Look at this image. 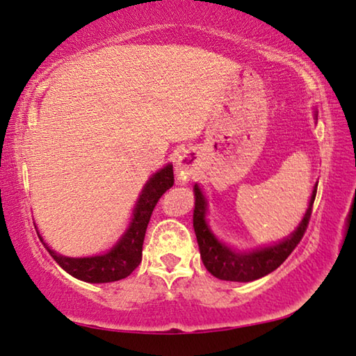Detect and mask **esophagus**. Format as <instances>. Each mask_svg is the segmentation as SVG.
<instances>
[{
  "label": "esophagus",
  "mask_w": 356,
  "mask_h": 356,
  "mask_svg": "<svg viewBox=\"0 0 356 356\" xmlns=\"http://www.w3.org/2000/svg\"><path fill=\"white\" fill-rule=\"evenodd\" d=\"M176 174L182 184H187L195 174V156L191 152H184L176 160Z\"/></svg>",
  "instance_id": "obj_1"
}]
</instances>
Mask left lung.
<instances>
[{
    "label": "left lung",
    "instance_id": "obj_1",
    "mask_svg": "<svg viewBox=\"0 0 356 356\" xmlns=\"http://www.w3.org/2000/svg\"><path fill=\"white\" fill-rule=\"evenodd\" d=\"M315 117H317V114H315ZM193 191V228L196 239H198L201 259L206 269L213 277L220 280L252 282L264 277V275L277 269L289 258L290 253L295 250V247L300 244L304 231L307 228L310 213H312V204L315 201V195H317V184H315L312 195H310L307 211L304 213L301 223L298 225V228L293 231L289 238L266 247H258V249L253 250H236L231 249L225 242L218 241L206 220L207 200L198 184H195Z\"/></svg>",
    "mask_w": 356,
    "mask_h": 356
}]
</instances>
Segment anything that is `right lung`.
Returning a JSON list of instances; mask_svg holds the SVG:
<instances>
[{"label":"right lung","mask_w":356,"mask_h":356,"mask_svg":"<svg viewBox=\"0 0 356 356\" xmlns=\"http://www.w3.org/2000/svg\"><path fill=\"white\" fill-rule=\"evenodd\" d=\"M174 185V172L172 165L169 163L160 171H156L152 176L147 184L144 185L140 191L136 206L133 209V216L129 220L128 228L120 236L111 250H107L103 255L72 258L63 257L60 253L50 249L44 242L46 249L49 250L56 263L63 268L67 274L79 280L90 282V284H107V282H115L128 277L134 269L139 266L143 259V244L145 229H147L149 220L152 212L156 206L158 200L163 193ZM39 236V233H38ZM39 239L42 241L41 236Z\"/></svg>","instance_id":"obj_1"}]
</instances>
